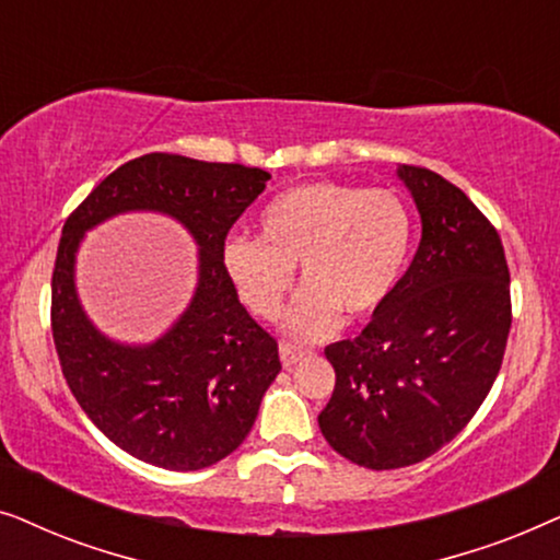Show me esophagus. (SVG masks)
I'll return each mask as SVG.
<instances>
[{"label":"esophagus","mask_w":560,"mask_h":560,"mask_svg":"<svg viewBox=\"0 0 560 560\" xmlns=\"http://www.w3.org/2000/svg\"><path fill=\"white\" fill-rule=\"evenodd\" d=\"M305 357V349L295 347V343L290 341H280V359H282V366H293L301 362V359Z\"/></svg>","instance_id":"34e87169"}]
</instances>
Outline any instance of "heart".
Here are the masks:
<instances>
[{"instance_id": "b5f03b06", "label": "heart", "mask_w": 560, "mask_h": 560, "mask_svg": "<svg viewBox=\"0 0 560 560\" xmlns=\"http://www.w3.org/2000/svg\"><path fill=\"white\" fill-rule=\"evenodd\" d=\"M412 247L408 206L389 190L316 180L282 190L259 219V240L229 236L224 267L244 305L275 320L301 265L305 288L288 313L295 339L318 341L343 316L366 320L393 301Z\"/></svg>"}]
</instances>
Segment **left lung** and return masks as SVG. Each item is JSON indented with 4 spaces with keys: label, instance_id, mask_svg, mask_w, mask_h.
Returning <instances> with one entry per match:
<instances>
[{
    "label": "left lung",
    "instance_id": "8db88e82",
    "mask_svg": "<svg viewBox=\"0 0 560 560\" xmlns=\"http://www.w3.org/2000/svg\"><path fill=\"white\" fill-rule=\"evenodd\" d=\"M423 236L385 308L326 347L336 385L318 416L336 454L400 469L454 441L500 374L512 326L500 234L443 175L402 165Z\"/></svg>",
    "mask_w": 560,
    "mask_h": 560
}]
</instances>
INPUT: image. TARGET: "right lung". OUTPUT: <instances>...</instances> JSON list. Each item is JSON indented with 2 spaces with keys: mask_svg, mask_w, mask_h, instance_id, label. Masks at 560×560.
I'll return each mask as SVG.
<instances>
[{
  "mask_svg": "<svg viewBox=\"0 0 560 560\" xmlns=\"http://www.w3.org/2000/svg\"><path fill=\"white\" fill-rule=\"evenodd\" d=\"M267 180L270 173L259 167L150 152L106 175L66 219L50 290L60 370L98 431L140 462L171 471L221 462L247 439L265 389L282 370L278 341L240 303L224 267L229 229ZM135 208L171 212L202 247L195 303L142 350L106 342L82 316L72 288L82 232Z\"/></svg>",
  "mask_w": 560,
  "mask_h": 560,
  "instance_id": "add662e5",
  "label": "right lung"
}]
</instances>
